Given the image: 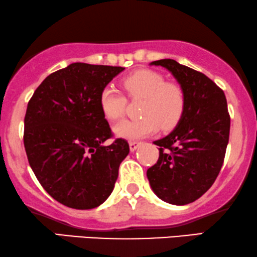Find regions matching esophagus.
Masks as SVG:
<instances>
[{
  "instance_id": "obj_1",
  "label": "esophagus",
  "mask_w": 257,
  "mask_h": 257,
  "mask_svg": "<svg viewBox=\"0 0 257 257\" xmlns=\"http://www.w3.org/2000/svg\"><path fill=\"white\" fill-rule=\"evenodd\" d=\"M140 145H141V142H139V141H131V142H129V148H131L132 152H134V151H136V149H138V147H139Z\"/></svg>"
}]
</instances>
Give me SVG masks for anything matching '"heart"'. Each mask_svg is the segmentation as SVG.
I'll return each mask as SVG.
<instances>
[{
	"instance_id": "1",
	"label": "heart",
	"mask_w": 257,
	"mask_h": 257,
	"mask_svg": "<svg viewBox=\"0 0 257 257\" xmlns=\"http://www.w3.org/2000/svg\"><path fill=\"white\" fill-rule=\"evenodd\" d=\"M129 99H142L141 118L124 119L113 128L119 138L139 139L159 128L170 132L179 124L186 109V96L178 84L166 82L162 74L152 70H139L122 79ZM128 99L112 86H105L99 95L100 111L109 121H117L125 113Z\"/></svg>"
}]
</instances>
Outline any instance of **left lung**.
<instances>
[{
	"mask_svg": "<svg viewBox=\"0 0 257 257\" xmlns=\"http://www.w3.org/2000/svg\"><path fill=\"white\" fill-rule=\"evenodd\" d=\"M152 65L171 71L186 96V109L174 131L154 142L159 159L147 178L160 199L185 205L212 186L223 166L230 134L228 104L224 91L199 71L173 59Z\"/></svg>",
	"mask_w": 257,
	"mask_h": 257,
	"instance_id": "1",
	"label": "left lung"
}]
</instances>
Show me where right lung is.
<instances>
[{
  "mask_svg": "<svg viewBox=\"0 0 257 257\" xmlns=\"http://www.w3.org/2000/svg\"><path fill=\"white\" fill-rule=\"evenodd\" d=\"M121 66L73 63L46 77L29 99L24 144L28 162L46 192L65 206L97 207L112 192L124 139L102 144L112 132L99 95Z\"/></svg>",
  "mask_w": 257,
  "mask_h": 257,
  "instance_id": "add662e5",
  "label": "right lung"
}]
</instances>
